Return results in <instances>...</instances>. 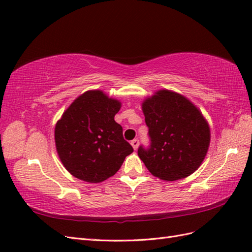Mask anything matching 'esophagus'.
<instances>
[{
  "label": "esophagus",
  "instance_id": "34e87169",
  "mask_svg": "<svg viewBox=\"0 0 252 252\" xmlns=\"http://www.w3.org/2000/svg\"><path fill=\"white\" fill-rule=\"evenodd\" d=\"M131 145H132L133 148H134V151H136L138 145H140V141H138L137 138H135V140H133V141L131 142Z\"/></svg>",
  "mask_w": 252,
  "mask_h": 252
}]
</instances>
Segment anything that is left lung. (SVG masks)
<instances>
[{"instance_id": "8db88e82", "label": "left lung", "mask_w": 252, "mask_h": 252, "mask_svg": "<svg viewBox=\"0 0 252 252\" xmlns=\"http://www.w3.org/2000/svg\"><path fill=\"white\" fill-rule=\"evenodd\" d=\"M151 146H140L138 157L149 172L172 182L200 167L210 145V127L201 111L181 95L159 90L142 103Z\"/></svg>"}]
</instances>
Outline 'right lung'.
Wrapping results in <instances>:
<instances>
[{"label":"right lung","mask_w":252,"mask_h":252,"mask_svg":"<svg viewBox=\"0 0 252 252\" xmlns=\"http://www.w3.org/2000/svg\"><path fill=\"white\" fill-rule=\"evenodd\" d=\"M121 103L100 90L74 99L55 126L56 151L69 173L89 183L115 175L133 148L115 121Z\"/></svg>","instance_id":"right-lung-1"}]
</instances>
